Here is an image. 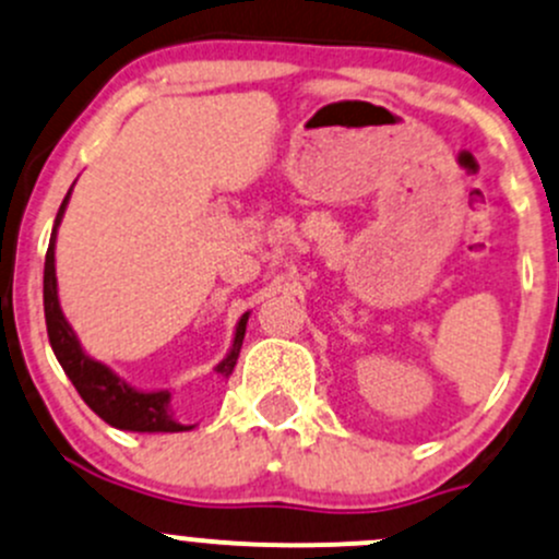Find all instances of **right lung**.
<instances>
[{"instance_id": "obj_1", "label": "right lung", "mask_w": 559, "mask_h": 559, "mask_svg": "<svg viewBox=\"0 0 559 559\" xmlns=\"http://www.w3.org/2000/svg\"><path fill=\"white\" fill-rule=\"evenodd\" d=\"M72 188L64 195L56 215L53 234H50L48 252H45V280H43V301H45V325H48L50 347H53L56 358L69 379H72L74 390L80 399L85 401L107 425L118 430H134V433H180V430H191L193 425L180 423L171 412V393L169 390H136L131 388L126 379H120L112 368L94 360L83 347H80L78 333L72 331L64 312L59 304V282H56V234H59L61 217L69 204ZM250 312L241 314L237 322V333H234V344L228 349L226 358L217 364L215 371L221 377H231L234 366H237L241 338H245V328Z\"/></svg>"}]
</instances>
